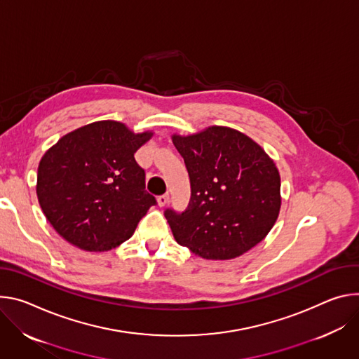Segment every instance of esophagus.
Wrapping results in <instances>:
<instances>
[{
    "label": "esophagus",
    "instance_id": "34e87169",
    "mask_svg": "<svg viewBox=\"0 0 359 359\" xmlns=\"http://www.w3.org/2000/svg\"><path fill=\"white\" fill-rule=\"evenodd\" d=\"M170 201V194H164V195H159L158 196V205L159 207H165Z\"/></svg>",
    "mask_w": 359,
    "mask_h": 359
}]
</instances>
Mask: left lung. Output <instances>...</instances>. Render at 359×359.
Here are the masks:
<instances>
[{"label":"left lung","instance_id":"8db88e82","mask_svg":"<svg viewBox=\"0 0 359 359\" xmlns=\"http://www.w3.org/2000/svg\"><path fill=\"white\" fill-rule=\"evenodd\" d=\"M172 142L191 181L188 208L164 212L177 243L207 259H231L259 244L281 208L280 172L265 151L226 127Z\"/></svg>","mask_w":359,"mask_h":359}]
</instances>
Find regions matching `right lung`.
I'll return each mask as SVG.
<instances>
[{
	"label": "right lung",
	"mask_w": 359,
	"mask_h": 359,
	"mask_svg": "<svg viewBox=\"0 0 359 359\" xmlns=\"http://www.w3.org/2000/svg\"><path fill=\"white\" fill-rule=\"evenodd\" d=\"M151 133L98 121L64 135L43 156L36 195L50 224L69 244L108 251L134 233L155 196L145 189L137 149Z\"/></svg>",
	"instance_id": "add662e5"
}]
</instances>
